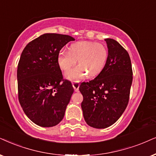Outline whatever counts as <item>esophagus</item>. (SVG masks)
Returning a JSON list of instances; mask_svg holds the SVG:
<instances>
[{
    "mask_svg": "<svg viewBox=\"0 0 156 156\" xmlns=\"http://www.w3.org/2000/svg\"><path fill=\"white\" fill-rule=\"evenodd\" d=\"M72 85H73V87L75 91H78V88H79V86H80V83L78 82H73L72 83Z\"/></svg>",
    "mask_w": 156,
    "mask_h": 156,
    "instance_id": "34e87169",
    "label": "esophagus"
}]
</instances>
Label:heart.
I'll return each instance as SVG.
<instances>
[{
  "label": "heart",
  "mask_w": 156,
  "mask_h": 156,
  "mask_svg": "<svg viewBox=\"0 0 156 156\" xmlns=\"http://www.w3.org/2000/svg\"><path fill=\"white\" fill-rule=\"evenodd\" d=\"M69 51H61L58 63L61 70L67 71L77 62L78 65L66 73L67 79L79 81L86 76L95 77L101 73L108 58V50L101 43L80 41L70 44Z\"/></svg>",
  "instance_id": "b5f03b06"
}]
</instances>
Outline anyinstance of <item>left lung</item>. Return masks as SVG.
<instances>
[{
  "label": "left lung",
  "instance_id": "obj_1",
  "mask_svg": "<svg viewBox=\"0 0 156 156\" xmlns=\"http://www.w3.org/2000/svg\"><path fill=\"white\" fill-rule=\"evenodd\" d=\"M108 58L103 70L79 90L83 96L81 108L90 127L104 129L115 123L129 102L133 69L127 50L113 39H105Z\"/></svg>",
  "mask_w": 156,
  "mask_h": 156
}]
</instances>
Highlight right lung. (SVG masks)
<instances>
[{"instance_id":"add662e5","label":"right lung","mask_w":156,"mask_h":156,"mask_svg":"<svg viewBox=\"0 0 156 156\" xmlns=\"http://www.w3.org/2000/svg\"><path fill=\"white\" fill-rule=\"evenodd\" d=\"M74 40L68 35L47 33L29 42L21 55L19 103L29 119L40 127H53L64 117L74 89L63 79L57 59L61 49Z\"/></svg>"}]
</instances>
